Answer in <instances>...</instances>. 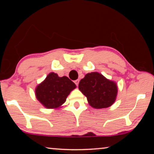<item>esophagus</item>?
I'll list each match as a JSON object with an SVG mask.
<instances>
[{
    "label": "esophagus",
    "instance_id": "34e87169",
    "mask_svg": "<svg viewBox=\"0 0 154 154\" xmlns=\"http://www.w3.org/2000/svg\"><path fill=\"white\" fill-rule=\"evenodd\" d=\"M79 79H77V80L75 81V83L76 84L77 86L78 85H79Z\"/></svg>",
    "mask_w": 154,
    "mask_h": 154
}]
</instances>
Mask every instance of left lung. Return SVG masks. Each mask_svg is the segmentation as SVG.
<instances>
[{
	"label": "left lung",
	"mask_w": 154,
	"mask_h": 154,
	"mask_svg": "<svg viewBox=\"0 0 154 154\" xmlns=\"http://www.w3.org/2000/svg\"><path fill=\"white\" fill-rule=\"evenodd\" d=\"M79 89L86 96L89 105L97 109L111 106L116 101L118 92L116 82L98 72L85 75L79 82Z\"/></svg>",
	"instance_id": "obj_1"
}]
</instances>
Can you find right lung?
Returning <instances> with one entry per match:
<instances>
[{
    "mask_svg": "<svg viewBox=\"0 0 154 154\" xmlns=\"http://www.w3.org/2000/svg\"><path fill=\"white\" fill-rule=\"evenodd\" d=\"M76 88V85L66 76L59 77L51 72L36 85L35 96L46 109H59L66 102L67 96Z\"/></svg>",
    "mask_w": 154,
    "mask_h": 154,
    "instance_id": "1",
    "label": "right lung"
}]
</instances>
